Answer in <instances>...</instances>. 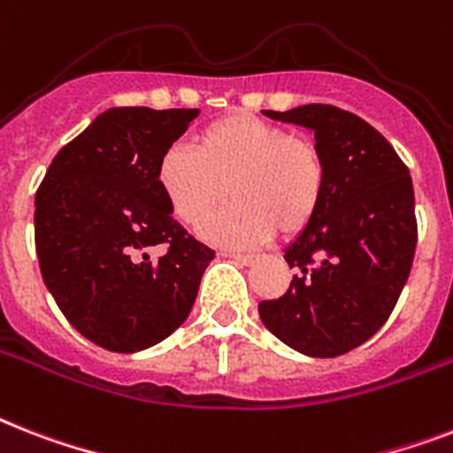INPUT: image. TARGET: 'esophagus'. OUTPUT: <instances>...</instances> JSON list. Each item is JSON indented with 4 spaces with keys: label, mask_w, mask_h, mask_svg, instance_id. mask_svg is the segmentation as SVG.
<instances>
[{
    "label": "esophagus",
    "mask_w": 453,
    "mask_h": 453,
    "mask_svg": "<svg viewBox=\"0 0 453 453\" xmlns=\"http://www.w3.org/2000/svg\"><path fill=\"white\" fill-rule=\"evenodd\" d=\"M233 256L242 265H253V263H256V253H233Z\"/></svg>",
    "instance_id": "obj_1"
}]
</instances>
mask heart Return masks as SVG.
I'll return each mask as SVG.
<instances>
[{
	"label": "heart",
	"instance_id": "obj_1",
	"mask_svg": "<svg viewBox=\"0 0 453 453\" xmlns=\"http://www.w3.org/2000/svg\"><path fill=\"white\" fill-rule=\"evenodd\" d=\"M157 186L183 226H202L225 199L234 204L202 234L216 244L251 246L300 233L323 200L326 160L304 134H288L256 116H226L202 127L193 146L165 150Z\"/></svg>",
	"mask_w": 453,
	"mask_h": 453
}]
</instances>
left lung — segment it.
<instances>
[{
    "mask_svg": "<svg viewBox=\"0 0 453 453\" xmlns=\"http://www.w3.org/2000/svg\"><path fill=\"white\" fill-rule=\"evenodd\" d=\"M265 116L314 132L326 190L284 253L296 277L284 296L258 304L260 319L300 354L334 358L384 326L410 277L417 249L410 169L372 125L333 104Z\"/></svg>",
    "mask_w": 453,
    "mask_h": 453,
    "instance_id": "left-lung-1",
    "label": "left lung"
}]
</instances>
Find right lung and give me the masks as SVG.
Instances as JSON below:
<instances>
[{
  "label": "right lung",
  "instance_id": "1",
  "mask_svg": "<svg viewBox=\"0 0 453 453\" xmlns=\"http://www.w3.org/2000/svg\"><path fill=\"white\" fill-rule=\"evenodd\" d=\"M197 113L149 106L99 113L62 146L36 190L43 284L97 347L149 349L193 310L214 251L172 219L157 163Z\"/></svg>",
  "mask_w": 453,
  "mask_h": 453
}]
</instances>
